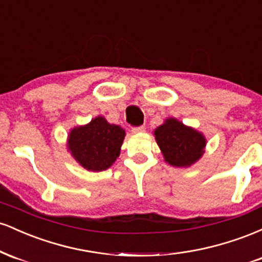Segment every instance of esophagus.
I'll use <instances>...</instances> for the list:
<instances>
[{"mask_svg":"<svg viewBox=\"0 0 262 262\" xmlns=\"http://www.w3.org/2000/svg\"><path fill=\"white\" fill-rule=\"evenodd\" d=\"M143 132H145V128H144L143 125H140V127L132 128V133L133 134H139V133H143Z\"/></svg>","mask_w":262,"mask_h":262,"instance_id":"esophagus-1","label":"esophagus"}]
</instances>
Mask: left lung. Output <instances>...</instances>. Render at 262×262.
Returning a JSON list of instances; mask_svg holds the SVG:
<instances>
[{
    "label": "left lung",
    "mask_w": 262,
    "mask_h": 262,
    "mask_svg": "<svg viewBox=\"0 0 262 262\" xmlns=\"http://www.w3.org/2000/svg\"><path fill=\"white\" fill-rule=\"evenodd\" d=\"M155 138L165 160L177 167H186L196 162L206 146L202 134L172 118L156 129Z\"/></svg>",
    "instance_id": "1"
}]
</instances>
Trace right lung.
Wrapping results in <instances>:
<instances>
[{"mask_svg": "<svg viewBox=\"0 0 262 262\" xmlns=\"http://www.w3.org/2000/svg\"><path fill=\"white\" fill-rule=\"evenodd\" d=\"M125 132L103 117L77 127L69 135V149L80 165L90 171L108 169L119 156Z\"/></svg>", "mask_w": 262, "mask_h": 262, "instance_id": "add662e5", "label": "right lung"}]
</instances>
